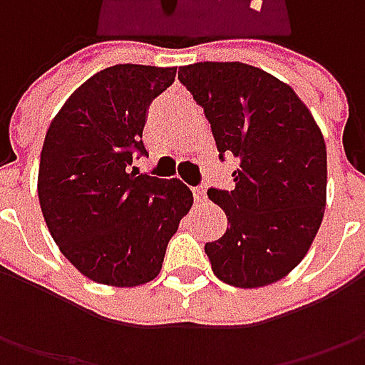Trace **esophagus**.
Segmentation results:
<instances>
[{
  "label": "esophagus",
  "instance_id": "obj_1",
  "mask_svg": "<svg viewBox=\"0 0 365 365\" xmlns=\"http://www.w3.org/2000/svg\"><path fill=\"white\" fill-rule=\"evenodd\" d=\"M192 195H195V201H197V203H203V201H207V190H205V187L195 189L192 190Z\"/></svg>",
  "mask_w": 365,
  "mask_h": 365
}]
</instances>
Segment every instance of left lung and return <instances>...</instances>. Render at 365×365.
Instances as JSON below:
<instances>
[{
    "instance_id": "obj_1",
    "label": "left lung",
    "mask_w": 365,
    "mask_h": 365,
    "mask_svg": "<svg viewBox=\"0 0 365 365\" xmlns=\"http://www.w3.org/2000/svg\"><path fill=\"white\" fill-rule=\"evenodd\" d=\"M211 123L219 158H240L235 189L209 190L227 230L205 244L219 280L259 288L292 272L327 205V148L321 128L284 81L245 63L178 68Z\"/></svg>"
}]
</instances>
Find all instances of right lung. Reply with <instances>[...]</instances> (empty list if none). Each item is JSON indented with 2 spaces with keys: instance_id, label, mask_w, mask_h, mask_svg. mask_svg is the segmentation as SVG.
<instances>
[{
  "instance_id": "right-lung-1",
  "label": "right lung",
  "mask_w": 365,
  "mask_h": 365,
  "mask_svg": "<svg viewBox=\"0 0 365 365\" xmlns=\"http://www.w3.org/2000/svg\"><path fill=\"white\" fill-rule=\"evenodd\" d=\"M175 77L176 66H107L50 121L38 168L40 209L64 258L93 282L132 288L154 280L192 207L182 180L132 166L135 154H146L148 106Z\"/></svg>"
}]
</instances>
